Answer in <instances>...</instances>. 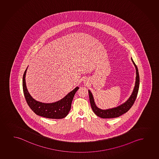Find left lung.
<instances>
[{
  "instance_id": "obj_1",
  "label": "left lung",
  "mask_w": 159,
  "mask_h": 159,
  "mask_svg": "<svg viewBox=\"0 0 159 159\" xmlns=\"http://www.w3.org/2000/svg\"><path fill=\"white\" fill-rule=\"evenodd\" d=\"M131 59L136 69L135 83V86H134L132 94L130 95L128 100H127V101H125L124 103H122L121 105L118 106V107H116L107 109H100L97 107L93 98V94L91 93V91L89 90V101L91 103V107L94 113L97 116L103 119L118 118L120 116L126 113L127 111H128L129 109L132 107V106L134 104L138 93L139 84H140V78H139L138 67L132 58Z\"/></svg>"
}]
</instances>
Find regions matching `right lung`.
<instances>
[{"mask_svg": "<svg viewBox=\"0 0 159 159\" xmlns=\"http://www.w3.org/2000/svg\"><path fill=\"white\" fill-rule=\"evenodd\" d=\"M27 68L28 67L23 75V89L26 101L29 107L37 115L45 118L60 119L66 117L70 111L74 95L79 87H76L62 99L55 102L43 103L37 101L30 94L26 85L25 77Z\"/></svg>", "mask_w": 159, "mask_h": 159, "instance_id": "add662e5", "label": "right lung"}]
</instances>
